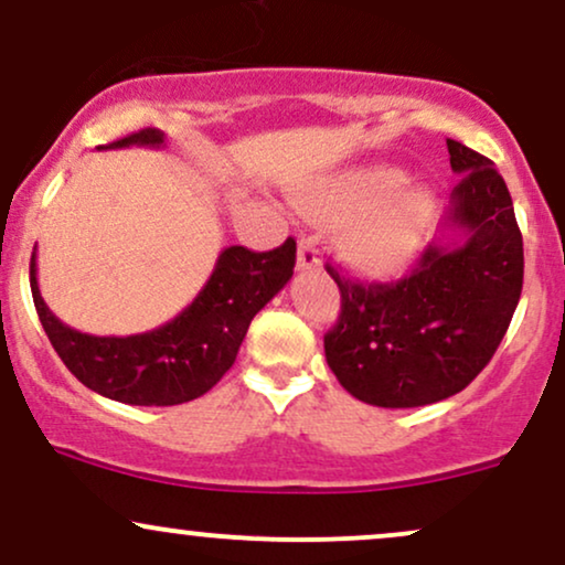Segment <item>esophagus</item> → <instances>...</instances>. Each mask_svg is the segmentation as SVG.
Returning <instances> with one entry per match:
<instances>
[{"label": "esophagus", "mask_w": 565, "mask_h": 565, "mask_svg": "<svg viewBox=\"0 0 565 565\" xmlns=\"http://www.w3.org/2000/svg\"><path fill=\"white\" fill-rule=\"evenodd\" d=\"M298 271H309L320 267V254H317V245L311 237H301L298 241V262H296Z\"/></svg>", "instance_id": "34e87169"}]
</instances>
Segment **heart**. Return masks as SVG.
<instances>
[{
  "instance_id": "b5f03b06",
  "label": "heart",
  "mask_w": 565,
  "mask_h": 565,
  "mask_svg": "<svg viewBox=\"0 0 565 565\" xmlns=\"http://www.w3.org/2000/svg\"><path fill=\"white\" fill-rule=\"evenodd\" d=\"M298 203L311 214L338 216V250L364 277H394L407 269L434 216V192L404 184L394 166L341 171L298 192Z\"/></svg>"
}]
</instances>
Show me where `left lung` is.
Masks as SVG:
<instances>
[{
  "label": "left lung",
  "instance_id": "1",
  "mask_svg": "<svg viewBox=\"0 0 565 565\" xmlns=\"http://www.w3.org/2000/svg\"><path fill=\"white\" fill-rule=\"evenodd\" d=\"M460 182L439 241L399 282H354L330 267L341 317L324 360L351 396L375 407L449 399L487 367L523 288V237L494 163L447 139Z\"/></svg>",
  "mask_w": 565,
  "mask_h": 565
}]
</instances>
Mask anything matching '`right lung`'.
Returning a JSON list of instances; mask_svg holds the SVG:
<instances>
[{
	"instance_id": "right-lung-1",
	"label": "right lung",
	"mask_w": 565,
	"mask_h": 565,
	"mask_svg": "<svg viewBox=\"0 0 565 565\" xmlns=\"http://www.w3.org/2000/svg\"><path fill=\"white\" fill-rule=\"evenodd\" d=\"M163 139L161 129H142L103 148H161ZM294 267V237L264 254L230 245L188 309L161 328L124 338L78 333L60 322L39 294L36 250L31 294L46 338L86 388L137 407H171L198 399L222 381L235 364L250 320L288 285Z\"/></svg>"
}]
</instances>
